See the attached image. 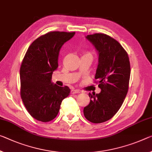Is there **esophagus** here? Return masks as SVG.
<instances>
[{
  "mask_svg": "<svg viewBox=\"0 0 152 152\" xmlns=\"http://www.w3.org/2000/svg\"><path fill=\"white\" fill-rule=\"evenodd\" d=\"M80 90H78V89H72L71 91L72 94H76V93H80Z\"/></svg>",
  "mask_w": 152,
  "mask_h": 152,
  "instance_id": "esophagus-1",
  "label": "esophagus"
}]
</instances>
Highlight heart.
Segmentation results:
<instances>
[{
	"mask_svg": "<svg viewBox=\"0 0 152 152\" xmlns=\"http://www.w3.org/2000/svg\"><path fill=\"white\" fill-rule=\"evenodd\" d=\"M86 54H90V53H86Z\"/></svg>",
	"mask_w": 152,
	"mask_h": 152,
	"instance_id": "1",
	"label": "heart"
}]
</instances>
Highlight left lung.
I'll list each match as a JSON object with an SVG mask.
<instances>
[{"instance_id": "1", "label": "left lung", "mask_w": 152, "mask_h": 152, "mask_svg": "<svg viewBox=\"0 0 152 152\" xmlns=\"http://www.w3.org/2000/svg\"><path fill=\"white\" fill-rule=\"evenodd\" d=\"M86 38L99 53L95 83L100 93H89L90 103L84 108V115L93 123H102L112 118L122 106L129 89L131 65L129 55L122 45L102 33L88 35Z\"/></svg>"}]
</instances>
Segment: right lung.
Wrapping results in <instances>:
<instances>
[{"instance_id": "obj_1", "label": "right lung", "mask_w": 152, "mask_h": 152, "mask_svg": "<svg viewBox=\"0 0 152 152\" xmlns=\"http://www.w3.org/2000/svg\"><path fill=\"white\" fill-rule=\"evenodd\" d=\"M75 32H49L37 38L26 51L20 67V95L32 116L47 122L58 114L62 100L69 95L68 86L51 83L58 67L59 52Z\"/></svg>"}]
</instances>
